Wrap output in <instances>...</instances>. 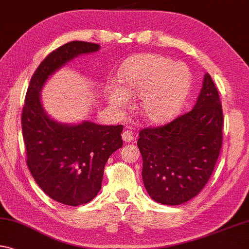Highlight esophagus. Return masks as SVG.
<instances>
[{
  "instance_id": "34e87169",
  "label": "esophagus",
  "mask_w": 249,
  "mask_h": 249,
  "mask_svg": "<svg viewBox=\"0 0 249 249\" xmlns=\"http://www.w3.org/2000/svg\"><path fill=\"white\" fill-rule=\"evenodd\" d=\"M122 139H123V141L126 142V143H128V142L133 141L134 134L131 129H125V131L122 133Z\"/></svg>"
}]
</instances>
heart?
<instances>
[{"label":"heart","mask_w":249,"mask_h":249,"mask_svg":"<svg viewBox=\"0 0 249 249\" xmlns=\"http://www.w3.org/2000/svg\"><path fill=\"white\" fill-rule=\"evenodd\" d=\"M121 85L107 88V100L124 109L131 96L141 97V113L148 122L164 123L174 117L186 97L191 74L183 63L160 54H143L132 58L120 74Z\"/></svg>","instance_id":"heart-1"}]
</instances>
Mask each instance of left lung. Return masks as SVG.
Listing matches in <instances>:
<instances>
[{"instance_id":"8db88e82","label":"left lung","mask_w":249,"mask_h":249,"mask_svg":"<svg viewBox=\"0 0 249 249\" xmlns=\"http://www.w3.org/2000/svg\"><path fill=\"white\" fill-rule=\"evenodd\" d=\"M223 109L211 75L194 107L160 127L144 128L137 141L143 157L144 186L157 203L179 205L210 179L223 142Z\"/></svg>"}]
</instances>
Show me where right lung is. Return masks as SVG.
<instances>
[{"instance_id": "add662e5", "label": "right lung", "mask_w": 249, "mask_h": 249, "mask_svg": "<svg viewBox=\"0 0 249 249\" xmlns=\"http://www.w3.org/2000/svg\"><path fill=\"white\" fill-rule=\"evenodd\" d=\"M98 50L95 43L73 41L50 53L31 78L22 110L31 174L46 195L69 206L89 203L100 192L106 161L123 146V125L58 123L45 113L39 93L55 71L78 55Z\"/></svg>"}]
</instances>
